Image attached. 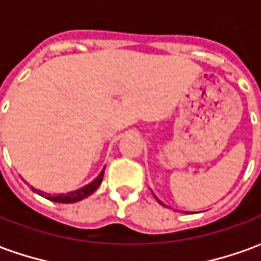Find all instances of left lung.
I'll use <instances>...</instances> for the list:
<instances>
[{"mask_svg":"<svg viewBox=\"0 0 261 261\" xmlns=\"http://www.w3.org/2000/svg\"><path fill=\"white\" fill-rule=\"evenodd\" d=\"M153 196H155V194H153ZM155 198H156V200H158V197H156V196H155ZM158 202H159V204H162V205H165V204H164V202H162V201H161V200H158Z\"/></svg>","mask_w":261,"mask_h":261,"instance_id":"left-lung-1","label":"left lung"}]
</instances>
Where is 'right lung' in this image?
I'll return each instance as SVG.
<instances>
[{
	"label": "right lung",
	"instance_id": "right-lung-1",
	"mask_svg": "<svg viewBox=\"0 0 261 261\" xmlns=\"http://www.w3.org/2000/svg\"><path fill=\"white\" fill-rule=\"evenodd\" d=\"M103 175H105V168H103L102 172L99 173V176H97L95 180H92L91 183H88L86 186L81 187V189H78V190H74V192L67 193V194H54V196H51V194H47V193L39 192V190H36V189H35L33 186H31V189L33 190V192H36L37 194H40V196L44 197V198L50 200V201L69 204V202L81 201V200H84V198H86V197L91 196L92 193L95 192L97 187H99V185L102 183Z\"/></svg>",
	"mask_w": 261,
	"mask_h": 261
}]
</instances>
